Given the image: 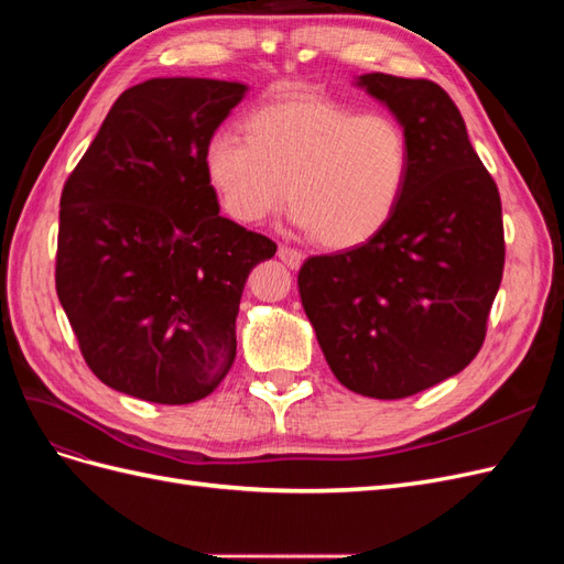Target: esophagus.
I'll use <instances>...</instances> for the list:
<instances>
[{"instance_id": "obj_1", "label": "esophagus", "mask_w": 564, "mask_h": 564, "mask_svg": "<svg viewBox=\"0 0 564 564\" xmlns=\"http://www.w3.org/2000/svg\"><path fill=\"white\" fill-rule=\"evenodd\" d=\"M278 256L282 259V263L284 265H289V268H299L301 263H303V253L299 251V249H292V247H286V245H280L278 247Z\"/></svg>"}]
</instances>
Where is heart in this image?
I'll return each instance as SVG.
<instances>
[{
	"instance_id": "obj_1",
	"label": "heart",
	"mask_w": 564,
	"mask_h": 564,
	"mask_svg": "<svg viewBox=\"0 0 564 564\" xmlns=\"http://www.w3.org/2000/svg\"><path fill=\"white\" fill-rule=\"evenodd\" d=\"M242 129L245 139L218 131L204 148V174L237 224H261L292 199L299 228L346 251L395 218L414 160L400 119L296 96L253 108Z\"/></svg>"
}]
</instances>
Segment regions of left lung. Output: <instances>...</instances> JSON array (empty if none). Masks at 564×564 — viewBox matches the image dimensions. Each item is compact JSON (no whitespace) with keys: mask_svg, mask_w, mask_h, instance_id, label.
<instances>
[{"mask_svg":"<svg viewBox=\"0 0 564 564\" xmlns=\"http://www.w3.org/2000/svg\"><path fill=\"white\" fill-rule=\"evenodd\" d=\"M357 84L404 124L412 178L379 237L301 265L299 294L334 377L400 400L480 352L503 278L501 197L440 84L383 73Z\"/></svg>","mask_w":564,"mask_h":564,"instance_id":"1","label":"left lung"}]
</instances>
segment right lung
<instances>
[{"instance_id": "obj_1", "label": "right lung", "mask_w": 564, "mask_h": 564, "mask_svg": "<svg viewBox=\"0 0 564 564\" xmlns=\"http://www.w3.org/2000/svg\"><path fill=\"white\" fill-rule=\"evenodd\" d=\"M240 82L155 77L115 100L61 195L56 292L106 386L191 404L232 367L249 272L278 245L218 214L204 148Z\"/></svg>"}]
</instances>
